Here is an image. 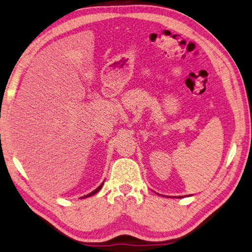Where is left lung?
Segmentation results:
<instances>
[{
  "mask_svg": "<svg viewBox=\"0 0 252 252\" xmlns=\"http://www.w3.org/2000/svg\"><path fill=\"white\" fill-rule=\"evenodd\" d=\"M180 198H181V196H180Z\"/></svg>",
  "mask_w": 252,
  "mask_h": 252,
  "instance_id": "left-lung-1",
  "label": "left lung"
}]
</instances>
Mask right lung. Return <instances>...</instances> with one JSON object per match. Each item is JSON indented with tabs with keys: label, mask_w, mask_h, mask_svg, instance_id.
<instances>
[{
	"label": "right lung",
	"mask_w": 252,
	"mask_h": 252,
	"mask_svg": "<svg viewBox=\"0 0 252 252\" xmlns=\"http://www.w3.org/2000/svg\"><path fill=\"white\" fill-rule=\"evenodd\" d=\"M102 185H103V182H102V184L99 186V187H98V188L97 189H95V190H94L93 192H91V193H88V194H86L85 196H82V199H84V198H88V196H92L93 194H95V193H97V192L98 191H99L100 189H101V187H102Z\"/></svg>",
	"instance_id": "1"
}]
</instances>
